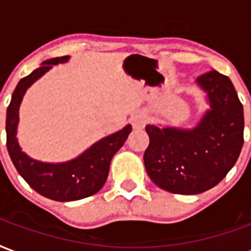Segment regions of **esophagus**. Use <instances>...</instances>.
Returning a JSON list of instances; mask_svg holds the SVG:
<instances>
[{
  "label": "esophagus",
  "instance_id": "esophagus-1",
  "mask_svg": "<svg viewBox=\"0 0 251 251\" xmlns=\"http://www.w3.org/2000/svg\"><path fill=\"white\" fill-rule=\"evenodd\" d=\"M146 116H145L144 113H135L134 116H131V125L134 129H141V127H144L145 124H146Z\"/></svg>",
  "mask_w": 251,
  "mask_h": 251
}]
</instances>
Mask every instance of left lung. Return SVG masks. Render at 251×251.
Returning <instances> with one entry per match:
<instances>
[{
  "label": "left lung",
  "instance_id": "8db88e82",
  "mask_svg": "<svg viewBox=\"0 0 251 251\" xmlns=\"http://www.w3.org/2000/svg\"><path fill=\"white\" fill-rule=\"evenodd\" d=\"M209 109L192 129L146 125L144 162L150 179L174 194H200L226 177L244 145V107L229 77L210 70L197 78Z\"/></svg>",
  "mask_w": 251,
  "mask_h": 251
}]
</instances>
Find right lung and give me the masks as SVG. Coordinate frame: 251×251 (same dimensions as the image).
I'll return each instance as SVG.
<instances>
[{"instance_id": "right-lung-1", "label": "right lung", "mask_w": 251, "mask_h": 251, "mask_svg": "<svg viewBox=\"0 0 251 251\" xmlns=\"http://www.w3.org/2000/svg\"><path fill=\"white\" fill-rule=\"evenodd\" d=\"M69 55L46 59L40 68L22 78L14 89L6 111V146L17 172L31 189L49 200L59 202L78 201L96 194L106 182L111 158L124 146L131 133V125L103 137L78 157L66 162H42L22 151L17 140L20 106L25 93L37 79L48 73L53 65L65 64Z\"/></svg>"}]
</instances>
